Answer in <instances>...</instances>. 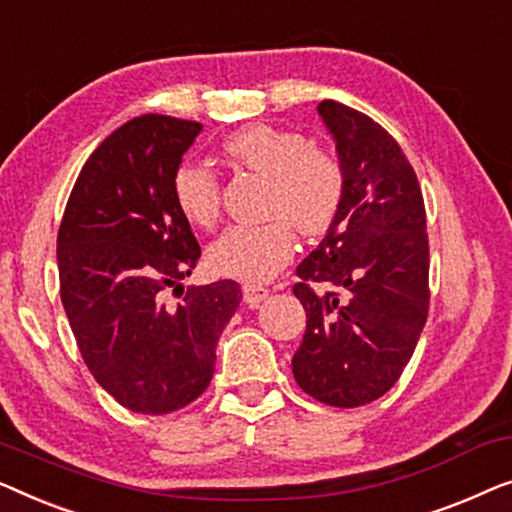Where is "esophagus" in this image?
Segmentation results:
<instances>
[{"label": "esophagus", "mask_w": 512, "mask_h": 512, "mask_svg": "<svg viewBox=\"0 0 512 512\" xmlns=\"http://www.w3.org/2000/svg\"><path fill=\"white\" fill-rule=\"evenodd\" d=\"M269 297V290L262 285H253V283H246L243 285V301H246L248 306H257L262 304V301Z\"/></svg>", "instance_id": "obj_1"}]
</instances>
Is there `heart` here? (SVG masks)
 <instances>
[{
    "instance_id": "1",
    "label": "heart",
    "mask_w": 512,
    "mask_h": 512,
    "mask_svg": "<svg viewBox=\"0 0 512 512\" xmlns=\"http://www.w3.org/2000/svg\"><path fill=\"white\" fill-rule=\"evenodd\" d=\"M222 155L232 167L266 178L264 215L271 220L225 229L208 248V264L220 276L264 283L292 259V227L320 236L334 225L345 199V169L306 134L264 122L227 136ZM171 197L194 227L208 229L220 220L222 183L204 164H181L171 178Z\"/></svg>"
}]
</instances>
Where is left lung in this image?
Returning a JSON list of instances; mask_svg holds the SVG:
<instances>
[{
    "label": "left lung",
    "mask_w": 512,
    "mask_h": 512,
    "mask_svg": "<svg viewBox=\"0 0 512 512\" xmlns=\"http://www.w3.org/2000/svg\"><path fill=\"white\" fill-rule=\"evenodd\" d=\"M318 113L336 139L345 199L297 269L292 292L306 331L292 373L313 399L357 408L394 387L427 322V213L415 171L385 127L331 99Z\"/></svg>",
    "instance_id": "1"
}]
</instances>
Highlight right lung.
I'll list each match as a JSON object with an SVG mask.
<instances>
[{"instance_id":"obj_1","label":"right lung","mask_w":512,"mask_h":512,"mask_svg":"<svg viewBox=\"0 0 512 512\" xmlns=\"http://www.w3.org/2000/svg\"><path fill=\"white\" fill-rule=\"evenodd\" d=\"M201 125L146 113L99 143L57 232L60 297L92 376L127 410L164 415L211 385L215 345L241 301L234 280L181 289L201 248L171 197V178Z\"/></svg>"}]
</instances>
